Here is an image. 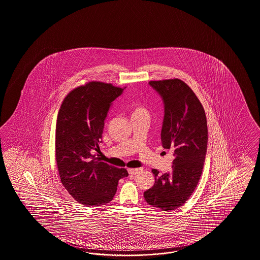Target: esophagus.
<instances>
[{"mask_svg": "<svg viewBox=\"0 0 260 260\" xmlns=\"http://www.w3.org/2000/svg\"><path fill=\"white\" fill-rule=\"evenodd\" d=\"M127 171H128L129 175H135L140 171V168H128Z\"/></svg>", "mask_w": 260, "mask_h": 260, "instance_id": "34e87169", "label": "esophagus"}]
</instances>
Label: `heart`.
<instances>
[{
	"instance_id": "heart-1",
	"label": "heart",
	"mask_w": 260,
	"mask_h": 260,
	"mask_svg": "<svg viewBox=\"0 0 260 260\" xmlns=\"http://www.w3.org/2000/svg\"><path fill=\"white\" fill-rule=\"evenodd\" d=\"M133 116H149V112L145 106L143 105H136L133 111Z\"/></svg>"
}]
</instances>
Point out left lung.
I'll list each match as a JSON object with an SVG mask.
<instances>
[{
	"instance_id": "obj_1",
	"label": "left lung",
	"mask_w": 260,
	"mask_h": 260,
	"mask_svg": "<svg viewBox=\"0 0 260 260\" xmlns=\"http://www.w3.org/2000/svg\"><path fill=\"white\" fill-rule=\"evenodd\" d=\"M149 84L162 98L165 118L161 143L173 152L171 171L158 174L154 186L146 190V202L161 211L184 205L194 191L202 174L207 152V120L204 108L184 81L174 78Z\"/></svg>"
}]
</instances>
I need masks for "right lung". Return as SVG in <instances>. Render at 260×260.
<instances>
[{
	"mask_svg": "<svg viewBox=\"0 0 260 260\" xmlns=\"http://www.w3.org/2000/svg\"><path fill=\"white\" fill-rule=\"evenodd\" d=\"M125 88L100 81L81 85L66 95L56 123V164L62 186L79 203L101 206L114 198L125 168L102 161L99 143L109 107Z\"/></svg>",
	"mask_w": 260,
	"mask_h": 260,
	"instance_id": "add662e5",
	"label": "right lung"
}]
</instances>
